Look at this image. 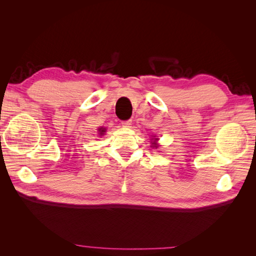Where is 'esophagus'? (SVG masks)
Listing matches in <instances>:
<instances>
[{
    "mask_svg": "<svg viewBox=\"0 0 256 256\" xmlns=\"http://www.w3.org/2000/svg\"><path fill=\"white\" fill-rule=\"evenodd\" d=\"M131 120H124V122H122V127H131Z\"/></svg>",
    "mask_w": 256,
    "mask_h": 256,
    "instance_id": "1",
    "label": "esophagus"
}]
</instances>
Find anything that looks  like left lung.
Segmentation results:
<instances>
[{
    "label": "left lung",
    "mask_w": 256,
    "mask_h": 256,
    "mask_svg": "<svg viewBox=\"0 0 256 256\" xmlns=\"http://www.w3.org/2000/svg\"><path fill=\"white\" fill-rule=\"evenodd\" d=\"M156 141H158V138H154V143H152V147H156V148H157L158 144L156 143Z\"/></svg>",
    "instance_id": "left-lung-1"
}]
</instances>
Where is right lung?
Returning <instances> with one entry per match:
<instances>
[{
	"label": "right lung",
	"instance_id": "right-lung-1",
	"mask_svg": "<svg viewBox=\"0 0 256 256\" xmlns=\"http://www.w3.org/2000/svg\"><path fill=\"white\" fill-rule=\"evenodd\" d=\"M106 128H104V127H102V128H99L98 129V132H99V136H102V134H106Z\"/></svg>",
	"mask_w": 256,
	"mask_h": 256
}]
</instances>
